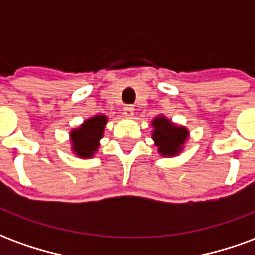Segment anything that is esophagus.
<instances>
[{
	"mask_svg": "<svg viewBox=\"0 0 255 255\" xmlns=\"http://www.w3.org/2000/svg\"><path fill=\"white\" fill-rule=\"evenodd\" d=\"M133 111H135L133 105H126L124 108H123V113H124V115L128 117L133 116Z\"/></svg>",
	"mask_w": 255,
	"mask_h": 255,
	"instance_id": "obj_1",
	"label": "esophagus"
}]
</instances>
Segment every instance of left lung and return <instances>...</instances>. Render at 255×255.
<instances>
[{
  "label": "left lung",
  "mask_w": 255,
  "mask_h": 255,
  "mask_svg": "<svg viewBox=\"0 0 255 255\" xmlns=\"http://www.w3.org/2000/svg\"><path fill=\"white\" fill-rule=\"evenodd\" d=\"M154 133L153 139L162 155L177 154L184 140L187 139V129L184 127H176L165 117H157L153 120Z\"/></svg>",
  "instance_id": "obj_1"
}]
</instances>
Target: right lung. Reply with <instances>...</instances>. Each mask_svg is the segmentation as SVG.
<instances>
[{
    "instance_id": "1",
    "label": "right lung",
    "mask_w": 255,
    "mask_h": 255,
    "mask_svg": "<svg viewBox=\"0 0 255 255\" xmlns=\"http://www.w3.org/2000/svg\"><path fill=\"white\" fill-rule=\"evenodd\" d=\"M105 116H94L86 120L82 127L71 132L73 151L83 158H89L98 149V142L102 138L105 127Z\"/></svg>"
}]
</instances>
